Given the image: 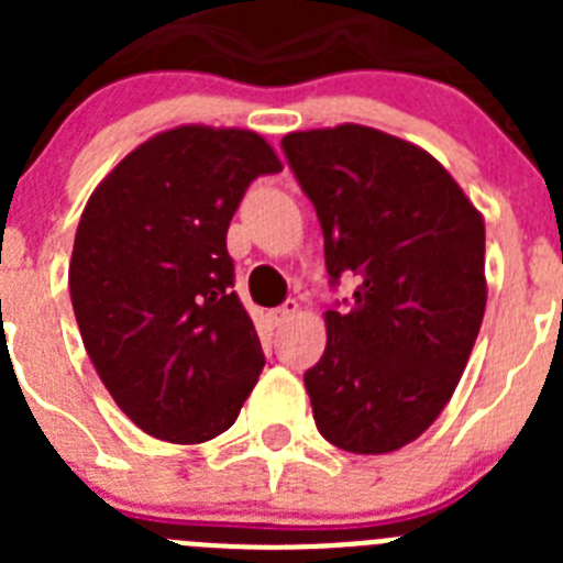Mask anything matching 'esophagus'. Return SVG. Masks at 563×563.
<instances>
[{
    "mask_svg": "<svg viewBox=\"0 0 563 563\" xmlns=\"http://www.w3.org/2000/svg\"><path fill=\"white\" fill-rule=\"evenodd\" d=\"M298 316V301L296 298H287L285 305L282 307H276V310H271V318H273V324H287V321H290V318H296Z\"/></svg>",
    "mask_w": 563,
    "mask_h": 563,
    "instance_id": "1",
    "label": "esophagus"
}]
</instances>
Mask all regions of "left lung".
I'll list each match as a JSON object with an SVG mask.
<instances>
[{
  "mask_svg": "<svg viewBox=\"0 0 563 563\" xmlns=\"http://www.w3.org/2000/svg\"><path fill=\"white\" fill-rule=\"evenodd\" d=\"M296 180L324 231L332 285L357 276L350 307L327 310V350L307 369L324 440L389 454L440 417L485 316V220L426 148L380 129L285 134Z\"/></svg>",
  "mask_w": 563,
  "mask_h": 563,
  "instance_id": "8db88e82",
  "label": "left lung"
}]
</instances>
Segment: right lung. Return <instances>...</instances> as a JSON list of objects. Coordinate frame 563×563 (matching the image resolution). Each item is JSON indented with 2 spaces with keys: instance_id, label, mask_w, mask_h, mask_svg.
Returning <instances> with one entry per match:
<instances>
[{
  "instance_id": "1",
  "label": "right lung",
  "mask_w": 563,
  "mask_h": 563,
  "mask_svg": "<svg viewBox=\"0 0 563 563\" xmlns=\"http://www.w3.org/2000/svg\"><path fill=\"white\" fill-rule=\"evenodd\" d=\"M282 172L251 129H168L92 191L69 258L84 350L123 415L197 445L236 422L265 355L233 287L228 225L258 174Z\"/></svg>"
}]
</instances>
